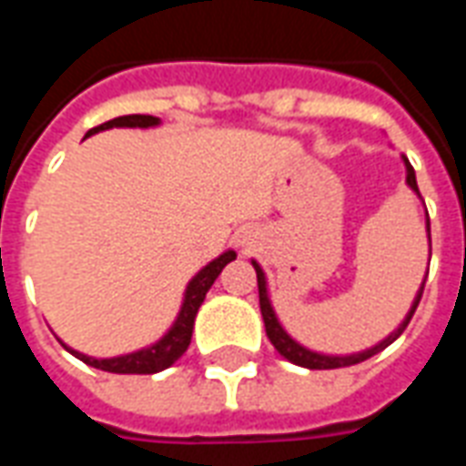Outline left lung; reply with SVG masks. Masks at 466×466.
<instances>
[{
    "mask_svg": "<svg viewBox=\"0 0 466 466\" xmlns=\"http://www.w3.org/2000/svg\"><path fill=\"white\" fill-rule=\"evenodd\" d=\"M407 184H410L414 192L420 194V187H417V177H414V169H411V164L407 162ZM427 232H430V217H427ZM431 242V239H430ZM254 269H257V287H259V309H262L264 317V329H267V337H269V342L274 344V350L282 354L284 360H289L292 364H299V367H307V370H337V367H351V364H360V361L370 360L374 357L377 351L387 350L397 337H400L404 329H407V324H410L411 314L417 309V304L421 299V292H424V284H421L420 294H417V299L411 304L410 314H407V319L400 324V329L397 332H391L384 342H380L377 347H371L367 351H360V354H350V357H327V354H317V351L304 350L302 344H297L289 337V334L284 332L282 324L277 322V317H274L272 304H269V297H267V282H264V272L259 264L254 262Z\"/></svg>",
    "mask_w": 466,
    "mask_h": 466,
    "instance_id": "obj_1",
    "label": "left lung"
}]
</instances>
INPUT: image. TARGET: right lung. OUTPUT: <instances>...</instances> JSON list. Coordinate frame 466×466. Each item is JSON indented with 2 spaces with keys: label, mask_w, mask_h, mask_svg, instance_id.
<instances>
[{
  "label": "right lung",
  "mask_w": 466,
  "mask_h": 466,
  "mask_svg": "<svg viewBox=\"0 0 466 466\" xmlns=\"http://www.w3.org/2000/svg\"><path fill=\"white\" fill-rule=\"evenodd\" d=\"M154 124H159V119L152 115H124L116 116V119H109V122L99 124L95 129H89L86 137H92V134L102 132V129H112V127H154ZM237 259V254L234 252H224L222 257H217L214 262H209L204 267L202 272L194 277L189 287H187V292H184V304L182 309H179V317H177V322L172 324V329L164 334L162 339L152 347H147V350L132 351V354H124V357H112V360H92V357H86V354H79V351L69 350L75 354L76 360H82L89 367H96V370L102 371H115V374H154V371H162L167 367H172L174 361L182 357L189 342H192V329H194V317L199 312V307H202L204 297L209 292V287L214 284V279L219 277L227 264Z\"/></svg>",
  "instance_id": "obj_1"
}]
</instances>
